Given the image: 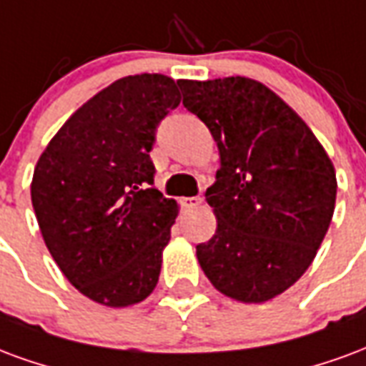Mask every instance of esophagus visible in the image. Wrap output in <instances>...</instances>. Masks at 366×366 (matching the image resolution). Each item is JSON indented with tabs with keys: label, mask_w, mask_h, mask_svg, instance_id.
Wrapping results in <instances>:
<instances>
[{
	"label": "esophagus",
	"mask_w": 366,
	"mask_h": 366,
	"mask_svg": "<svg viewBox=\"0 0 366 366\" xmlns=\"http://www.w3.org/2000/svg\"><path fill=\"white\" fill-rule=\"evenodd\" d=\"M181 204H183V209H187V210L199 209V207L202 204V199L201 197H185V199L181 201Z\"/></svg>",
	"instance_id": "obj_1"
}]
</instances>
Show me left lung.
Masks as SVG:
<instances>
[{"mask_svg":"<svg viewBox=\"0 0 366 366\" xmlns=\"http://www.w3.org/2000/svg\"><path fill=\"white\" fill-rule=\"evenodd\" d=\"M177 84L220 152L207 189L218 224L197 245V259L222 295L267 302L310 267L330 228L337 194L332 159L308 124L255 79Z\"/></svg>","mask_w":366,"mask_h":366,"instance_id":"left-lung-1","label":"left lung"}]
</instances>
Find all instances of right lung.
I'll list each match as a JSON object with an SVG mask.
<instances>
[{
  "label": "right lung",
  "instance_id": "1",
  "mask_svg": "<svg viewBox=\"0 0 366 366\" xmlns=\"http://www.w3.org/2000/svg\"><path fill=\"white\" fill-rule=\"evenodd\" d=\"M172 77L117 79L77 109L36 162L31 199L48 252L93 302L152 295L177 202L154 187L156 128L181 103Z\"/></svg>",
  "mask_w": 366,
  "mask_h": 366
}]
</instances>
